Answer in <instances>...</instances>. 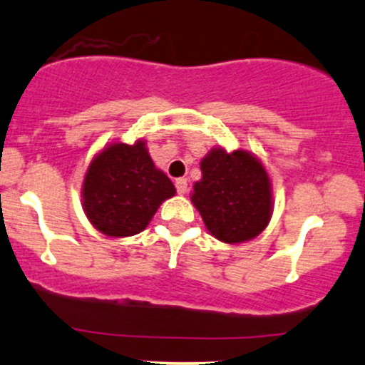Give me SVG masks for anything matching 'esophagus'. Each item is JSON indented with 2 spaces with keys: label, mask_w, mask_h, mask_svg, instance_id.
I'll use <instances>...</instances> for the list:
<instances>
[{
  "label": "esophagus",
  "mask_w": 365,
  "mask_h": 365,
  "mask_svg": "<svg viewBox=\"0 0 365 365\" xmlns=\"http://www.w3.org/2000/svg\"><path fill=\"white\" fill-rule=\"evenodd\" d=\"M175 187H178V193L179 195H184L187 191V181L184 178L175 179Z\"/></svg>",
  "instance_id": "obj_1"
}]
</instances>
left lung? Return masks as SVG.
<instances>
[{"label": "left lung", "mask_w": 365, "mask_h": 365, "mask_svg": "<svg viewBox=\"0 0 365 365\" xmlns=\"http://www.w3.org/2000/svg\"><path fill=\"white\" fill-rule=\"evenodd\" d=\"M202 179L193 184L191 203L205 227L222 243L253 240L272 217V186L259 157L247 150L212 148L200 162Z\"/></svg>", "instance_id": "obj_1"}]
</instances>
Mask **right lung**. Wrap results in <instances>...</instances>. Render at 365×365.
<instances>
[{
  "mask_svg": "<svg viewBox=\"0 0 365 365\" xmlns=\"http://www.w3.org/2000/svg\"><path fill=\"white\" fill-rule=\"evenodd\" d=\"M174 195V184L155 167L145 139L112 143L86 170L83 208L105 236L128 237L148 227L158 207Z\"/></svg>",
  "mask_w": 365,
  "mask_h": 365,
  "instance_id": "right-lung-1",
  "label": "right lung"
}]
</instances>
